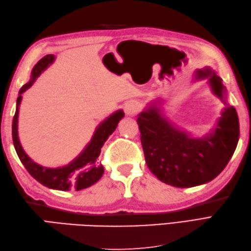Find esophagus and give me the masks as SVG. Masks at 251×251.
Instances as JSON below:
<instances>
[{
	"mask_svg": "<svg viewBox=\"0 0 251 251\" xmlns=\"http://www.w3.org/2000/svg\"><path fill=\"white\" fill-rule=\"evenodd\" d=\"M124 110H125V113L127 115L132 116V115H135L138 111H139V105H138L136 102H134V101H128V102L125 104Z\"/></svg>",
	"mask_w": 251,
	"mask_h": 251,
	"instance_id": "34e87169",
	"label": "esophagus"
}]
</instances>
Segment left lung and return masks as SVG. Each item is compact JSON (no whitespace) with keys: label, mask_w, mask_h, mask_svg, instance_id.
<instances>
[{"label":"left lung","mask_w":251,"mask_h":251,"mask_svg":"<svg viewBox=\"0 0 251 251\" xmlns=\"http://www.w3.org/2000/svg\"><path fill=\"white\" fill-rule=\"evenodd\" d=\"M208 79L211 92L226 108L209 134L191 137L164 116L157 98L138 115L146 162L162 182L176 188H192L215 179L230 161L239 138V122L234 106L227 103L226 87L209 67L199 69L194 81Z\"/></svg>","instance_id":"8db88e82"}]
</instances>
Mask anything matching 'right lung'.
<instances>
[{
	"label": "right lung",
	"instance_id": "1",
	"mask_svg": "<svg viewBox=\"0 0 251 251\" xmlns=\"http://www.w3.org/2000/svg\"><path fill=\"white\" fill-rule=\"evenodd\" d=\"M55 55H46L36 63L31 71L30 81L20 88L17 103H16V112L13 120V141L15 150L21 163L24 164L25 169L36 181L47 188L59 191H79L89 188L95 184L102 177L104 173L103 166L98 162L101 148L104 142L108 140L110 135L115 130L119 122L124 117L123 110H117L114 113L106 117L96 128L92 139L87 143L86 147L78 155L69 163L68 165L57 168L44 167L35 163L33 159L29 157L24 150L18 137V116L19 105L23 100V94L29 89L36 81L42 73L55 61Z\"/></svg>",
	"mask_w": 251,
	"mask_h": 251
}]
</instances>
